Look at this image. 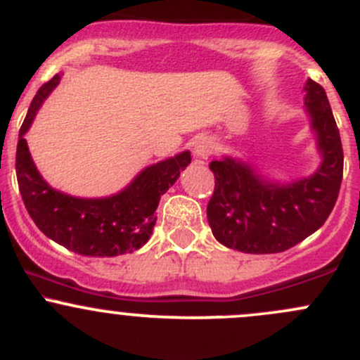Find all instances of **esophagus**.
I'll return each instance as SVG.
<instances>
[{
    "mask_svg": "<svg viewBox=\"0 0 360 360\" xmlns=\"http://www.w3.org/2000/svg\"><path fill=\"white\" fill-rule=\"evenodd\" d=\"M212 141L209 137H198L193 146V157L197 160H207L212 155Z\"/></svg>",
    "mask_w": 360,
    "mask_h": 360,
    "instance_id": "34e87169",
    "label": "esophagus"
}]
</instances>
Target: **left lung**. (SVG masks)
<instances>
[{
    "mask_svg": "<svg viewBox=\"0 0 360 360\" xmlns=\"http://www.w3.org/2000/svg\"><path fill=\"white\" fill-rule=\"evenodd\" d=\"M321 163L297 179L268 177L249 160L223 155L210 163L216 177L207 205L212 235L224 248L248 254H274L294 248L326 223L343 177L340 130L326 90L308 78L303 86Z\"/></svg>",
    "mask_w": 360,
    "mask_h": 360,
    "instance_id": "1",
    "label": "left lung"
}]
</instances>
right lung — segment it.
Wrapping results in <instances>:
<instances>
[{
	"label": "right lung",
	"mask_w": 360,
	"mask_h": 360,
	"mask_svg": "<svg viewBox=\"0 0 360 360\" xmlns=\"http://www.w3.org/2000/svg\"><path fill=\"white\" fill-rule=\"evenodd\" d=\"M59 82L60 75H56L38 90L20 127L15 172L25 209L50 240L72 252L92 257L134 252L150 240L160 197L190 165V151L144 167L123 190L108 197L83 198L56 190L32 162L24 136Z\"/></svg>",
	"instance_id": "right-lung-1"
}]
</instances>
